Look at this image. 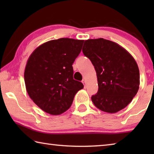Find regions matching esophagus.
I'll return each instance as SVG.
<instances>
[{"label": "esophagus", "mask_w": 154, "mask_h": 154, "mask_svg": "<svg viewBox=\"0 0 154 154\" xmlns=\"http://www.w3.org/2000/svg\"><path fill=\"white\" fill-rule=\"evenodd\" d=\"M82 82L83 83V85H84V87H86V81H85V79H83Z\"/></svg>", "instance_id": "34e87169"}]
</instances>
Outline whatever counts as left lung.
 I'll use <instances>...</instances> for the list:
<instances>
[{
  "label": "left lung",
  "instance_id": "obj_1",
  "mask_svg": "<svg viewBox=\"0 0 154 154\" xmlns=\"http://www.w3.org/2000/svg\"><path fill=\"white\" fill-rule=\"evenodd\" d=\"M82 51L97 75L98 90L92 96L94 105L109 113L124 109L139 88V69L133 57L119 44L103 38L85 40Z\"/></svg>",
  "mask_w": 154,
  "mask_h": 154
}]
</instances>
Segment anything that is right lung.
Segmentation results:
<instances>
[{
	"label": "right lung",
	"instance_id": "obj_1",
	"mask_svg": "<svg viewBox=\"0 0 154 154\" xmlns=\"http://www.w3.org/2000/svg\"><path fill=\"white\" fill-rule=\"evenodd\" d=\"M83 42L69 38L49 41L28 58L24 71L26 89L33 102L46 113H63L83 88L82 82L73 79L72 66Z\"/></svg>",
	"mask_w": 154,
	"mask_h": 154
}]
</instances>
